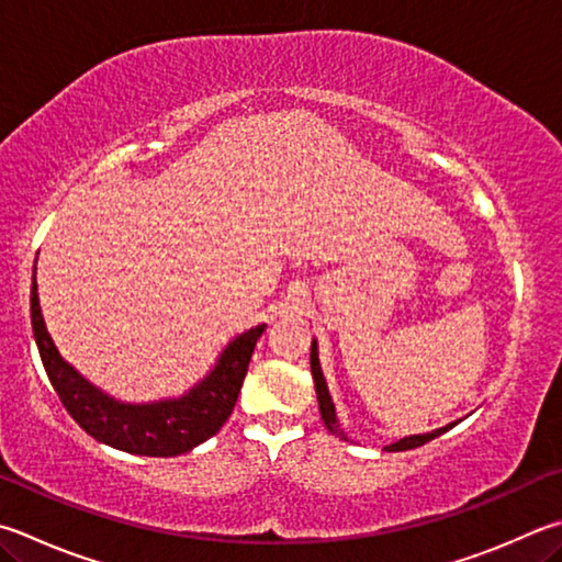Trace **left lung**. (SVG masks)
<instances>
[{
	"instance_id": "8db88e82",
	"label": "left lung",
	"mask_w": 562,
	"mask_h": 562,
	"mask_svg": "<svg viewBox=\"0 0 562 562\" xmlns=\"http://www.w3.org/2000/svg\"><path fill=\"white\" fill-rule=\"evenodd\" d=\"M310 363H312V375H314V387H316V401H319V413H322V420L326 425V430L336 432V413H334V403L329 397V391H326V383H324V375L319 369V353H316V341H312V353H310ZM452 425L440 427V430L435 432H427V435H411V437H403V440L393 442L391 447H385L387 452H405V450H415V447H420L425 442L435 440V437H440L442 432L450 430ZM344 437V432H339Z\"/></svg>"
}]
</instances>
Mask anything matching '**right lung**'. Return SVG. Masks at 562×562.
I'll list each match as a JSON object with an SVG mask.
<instances>
[{
	"label": "right lung",
	"mask_w": 562,
	"mask_h": 562,
	"mask_svg": "<svg viewBox=\"0 0 562 562\" xmlns=\"http://www.w3.org/2000/svg\"><path fill=\"white\" fill-rule=\"evenodd\" d=\"M32 329L50 385H54L70 417L90 437L130 454L177 457L206 442L231 417L243 381H246L252 349L265 331V324L240 334L223 351L218 366L209 379L193 387L189 395H183L181 401L151 405L115 403L112 397L95 391L88 381L80 379L60 359L46 331L44 316H41L36 280L32 282Z\"/></svg>",
	"instance_id": "1"
}]
</instances>
